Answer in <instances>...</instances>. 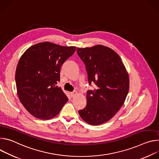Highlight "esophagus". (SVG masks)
<instances>
[{
	"label": "esophagus",
	"instance_id": "esophagus-1",
	"mask_svg": "<svg viewBox=\"0 0 159 159\" xmlns=\"http://www.w3.org/2000/svg\"><path fill=\"white\" fill-rule=\"evenodd\" d=\"M77 94H78V92H77L76 91H74V92H70V97H75Z\"/></svg>",
	"mask_w": 159,
	"mask_h": 159
}]
</instances>
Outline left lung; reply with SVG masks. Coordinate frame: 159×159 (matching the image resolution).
Segmentation results:
<instances>
[{"label":"left lung","instance_id":"8db88e82","mask_svg":"<svg viewBox=\"0 0 159 159\" xmlns=\"http://www.w3.org/2000/svg\"><path fill=\"white\" fill-rule=\"evenodd\" d=\"M79 57L86 66L90 84L97 85L88 91L86 106L79 114L86 123L100 125L119 111L129 89V78L120 56L112 48L102 45L77 48Z\"/></svg>","mask_w":159,"mask_h":159}]
</instances>
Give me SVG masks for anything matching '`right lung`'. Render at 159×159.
Here are the masks:
<instances>
[{
  "label": "right lung",
  "instance_id": "add662e5",
  "mask_svg": "<svg viewBox=\"0 0 159 159\" xmlns=\"http://www.w3.org/2000/svg\"><path fill=\"white\" fill-rule=\"evenodd\" d=\"M76 48L45 42L31 46L20 57L15 75L17 93L24 107L34 117H54L68 101L56 84L61 66Z\"/></svg>",
  "mask_w": 159,
  "mask_h": 159
}]
</instances>
